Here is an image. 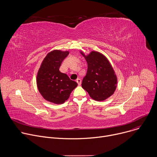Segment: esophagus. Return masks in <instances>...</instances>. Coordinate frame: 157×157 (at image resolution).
<instances>
[{"label":"esophagus","mask_w":157,"mask_h":157,"mask_svg":"<svg viewBox=\"0 0 157 157\" xmlns=\"http://www.w3.org/2000/svg\"><path fill=\"white\" fill-rule=\"evenodd\" d=\"M76 82H77V83L78 84L79 86L81 85V79H80L79 78H78V79H76Z\"/></svg>","instance_id":"esophagus-1"}]
</instances>
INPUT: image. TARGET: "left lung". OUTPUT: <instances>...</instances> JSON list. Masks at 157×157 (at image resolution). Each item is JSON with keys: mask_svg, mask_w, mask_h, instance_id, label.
Here are the masks:
<instances>
[{"mask_svg": "<svg viewBox=\"0 0 157 157\" xmlns=\"http://www.w3.org/2000/svg\"><path fill=\"white\" fill-rule=\"evenodd\" d=\"M81 54L87 63L86 75L82 79V87L96 101H103L113 95L117 87V78L110 61L102 53L91 51Z\"/></svg>", "mask_w": 157, "mask_h": 157, "instance_id": "8db88e82", "label": "left lung"}]
</instances>
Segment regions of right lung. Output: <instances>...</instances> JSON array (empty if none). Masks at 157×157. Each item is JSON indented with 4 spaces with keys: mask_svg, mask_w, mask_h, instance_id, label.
<instances>
[{
    "mask_svg": "<svg viewBox=\"0 0 157 157\" xmlns=\"http://www.w3.org/2000/svg\"><path fill=\"white\" fill-rule=\"evenodd\" d=\"M68 54V51L54 50L47 55L41 63L36 75V84L40 94L48 102L56 104L64 103L78 86L76 82L59 70L62 61Z\"/></svg>",
    "mask_w": 157,
    "mask_h": 157,
    "instance_id": "1",
    "label": "right lung"
}]
</instances>
